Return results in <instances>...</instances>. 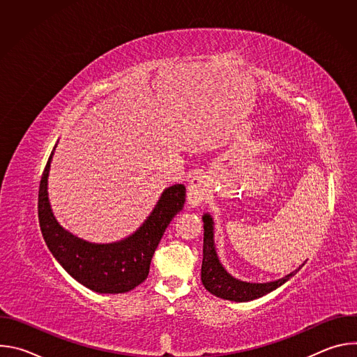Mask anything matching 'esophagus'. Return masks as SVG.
I'll list each match as a JSON object with an SVG mask.
<instances>
[{
	"instance_id": "1",
	"label": "esophagus",
	"mask_w": 357,
	"mask_h": 357,
	"mask_svg": "<svg viewBox=\"0 0 357 357\" xmlns=\"http://www.w3.org/2000/svg\"><path fill=\"white\" fill-rule=\"evenodd\" d=\"M211 185L208 176L197 175L188 185V203L190 208L200 206L209 197Z\"/></svg>"
}]
</instances>
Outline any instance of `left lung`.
<instances>
[{"label":"left lung","instance_id":"left-lung-1","mask_svg":"<svg viewBox=\"0 0 357 357\" xmlns=\"http://www.w3.org/2000/svg\"><path fill=\"white\" fill-rule=\"evenodd\" d=\"M202 220H203V261H202V271H200L202 284L205 285V288L211 294L222 299L234 301V302H248L252 299L261 298L273 292L274 289L280 288L281 285H284L303 266L302 264L288 275L270 282H247V281L234 278L223 267V264L218 257L216 245H215V223L212 216L209 213H205L202 216Z\"/></svg>","mask_w":357,"mask_h":357}]
</instances>
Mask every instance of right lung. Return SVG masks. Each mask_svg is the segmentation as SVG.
<instances>
[{
	"instance_id": "obj_1",
	"label": "right lung",
	"mask_w": 357,
	"mask_h": 357,
	"mask_svg": "<svg viewBox=\"0 0 357 357\" xmlns=\"http://www.w3.org/2000/svg\"><path fill=\"white\" fill-rule=\"evenodd\" d=\"M58 145V144H56ZM56 145L45 167L38 197V216L45 243L58 263L82 285L98 294H123L144 282L152 256L172 219L183 209L182 183L164 189L155 208L128 237L114 243H90L56 220L47 196V178Z\"/></svg>"
}]
</instances>
